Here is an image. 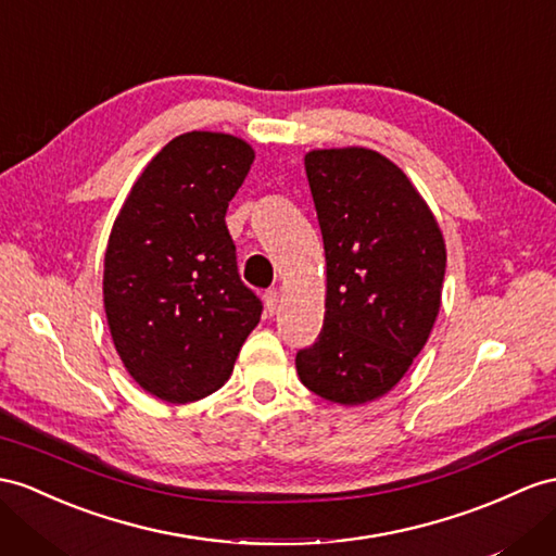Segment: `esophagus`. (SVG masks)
<instances>
[{
	"label": "esophagus",
	"mask_w": 556,
	"mask_h": 556,
	"mask_svg": "<svg viewBox=\"0 0 556 556\" xmlns=\"http://www.w3.org/2000/svg\"><path fill=\"white\" fill-rule=\"evenodd\" d=\"M263 298H265V312H267L269 317H273L275 312H277V305H279V291L277 289H269V291H265Z\"/></svg>",
	"instance_id": "1"
}]
</instances>
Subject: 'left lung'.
Instances as JSON below:
<instances>
[{
	"mask_svg": "<svg viewBox=\"0 0 556 556\" xmlns=\"http://www.w3.org/2000/svg\"><path fill=\"white\" fill-rule=\"evenodd\" d=\"M305 174L326 253V312L295 368L321 400L359 406L388 394L432 333L444 235L416 185L376 150H309Z\"/></svg>",
	"mask_w": 556,
	"mask_h": 556,
	"instance_id": "obj_1",
	"label": "left lung"
}]
</instances>
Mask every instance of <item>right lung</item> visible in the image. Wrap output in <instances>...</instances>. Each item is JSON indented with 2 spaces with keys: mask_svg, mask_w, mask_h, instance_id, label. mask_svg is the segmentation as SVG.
<instances>
[{
  "mask_svg": "<svg viewBox=\"0 0 556 556\" xmlns=\"http://www.w3.org/2000/svg\"><path fill=\"white\" fill-rule=\"evenodd\" d=\"M253 160L230 134L176 136L142 168L112 225L103 269L112 343L156 400L188 404L223 388L261 321L225 225Z\"/></svg>",
  "mask_w": 556,
  "mask_h": 556,
  "instance_id": "obj_1",
  "label": "right lung"
}]
</instances>
